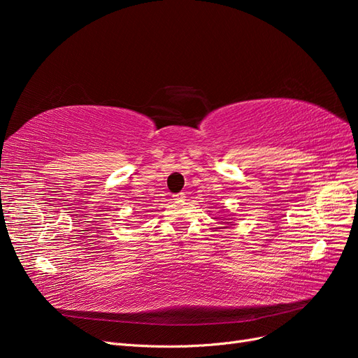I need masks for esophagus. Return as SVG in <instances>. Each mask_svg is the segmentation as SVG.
<instances>
[{
    "label": "esophagus",
    "instance_id": "esophagus-1",
    "mask_svg": "<svg viewBox=\"0 0 358 358\" xmlns=\"http://www.w3.org/2000/svg\"><path fill=\"white\" fill-rule=\"evenodd\" d=\"M175 199L173 200H176V201H183V199H185L187 196H185V192H178V194H175V196H173Z\"/></svg>",
    "mask_w": 358,
    "mask_h": 358
}]
</instances>
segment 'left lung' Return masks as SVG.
Wrapping results in <instances>:
<instances>
[{
    "label": "left lung",
    "instance_id": "left-lung-1",
    "mask_svg": "<svg viewBox=\"0 0 358 358\" xmlns=\"http://www.w3.org/2000/svg\"><path fill=\"white\" fill-rule=\"evenodd\" d=\"M229 224H230V222H229Z\"/></svg>",
    "mask_w": 358,
    "mask_h": 358
}]
</instances>
